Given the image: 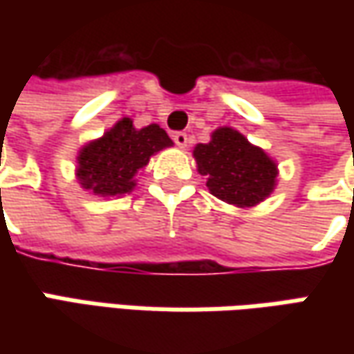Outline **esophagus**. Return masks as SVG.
I'll list each match as a JSON object with an SVG mask.
<instances>
[{
	"label": "esophagus",
	"instance_id": "esophagus-1",
	"mask_svg": "<svg viewBox=\"0 0 354 354\" xmlns=\"http://www.w3.org/2000/svg\"><path fill=\"white\" fill-rule=\"evenodd\" d=\"M171 138H173L175 145H179V147H185V145H187V133H185V131H175Z\"/></svg>",
	"mask_w": 354,
	"mask_h": 354
}]
</instances>
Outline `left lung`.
<instances>
[{
    "mask_svg": "<svg viewBox=\"0 0 354 354\" xmlns=\"http://www.w3.org/2000/svg\"><path fill=\"white\" fill-rule=\"evenodd\" d=\"M193 156L209 191L228 205L256 207L276 187V161L236 129H214L211 142L198 143Z\"/></svg>",
    "mask_w": 354,
    "mask_h": 354,
    "instance_id": "8db88e82",
    "label": "left lung"
}]
</instances>
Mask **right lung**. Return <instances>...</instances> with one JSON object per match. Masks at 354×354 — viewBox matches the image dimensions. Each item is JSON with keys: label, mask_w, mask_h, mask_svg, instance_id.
Here are the masks:
<instances>
[{"label": "right lung", "mask_w": 354, "mask_h": 354, "mask_svg": "<svg viewBox=\"0 0 354 354\" xmlns=\"http://www.w3.org/2000/svg\"><path fill=\"white\" fill-rule=\"evenodd\" d=\"M171 145V138L157 124L138 129L129 118H122L78 151L76 179L98 197H122L136 187V173L149 163V157Z\"/></svg>", "instance_id": "1"}]
</instances>
